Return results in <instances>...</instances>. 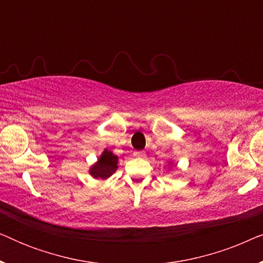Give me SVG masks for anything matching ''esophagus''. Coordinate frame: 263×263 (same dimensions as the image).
<instances>
[{
  "mask_svg": "<svg viewBox=\"0 0 263 263\" xmlns=\"http://www.w3.org/2000/svg\"><path fill=\"white\" fill-rule=\"evenodd\" d=\"M134 156H135L136 158H145L146 154H145V152H141V151H138V152L134 153Z\"/></svg>",
  "mask_w": 263,
  "mask_h": 263,
  "instance_id": "1",
  "label": "esophagus"
}]
</instances>
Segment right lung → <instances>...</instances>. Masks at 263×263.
<instances>
[{"label": "right lung", "instance_id": "1", "mask_svg": "<svg viewBox=\"0 0 263 263\" xmlns=\"http://www.w3.org/2000/svg\"><path fill=\"white\" fill-rule=\"evenodd\" d=\"M117 157L105 149L99 158L98 163L91 167V175L95 178H107L116 171Z\"/></svg>", "mask_w": 263, "mask_h": 263}]
</instances>
